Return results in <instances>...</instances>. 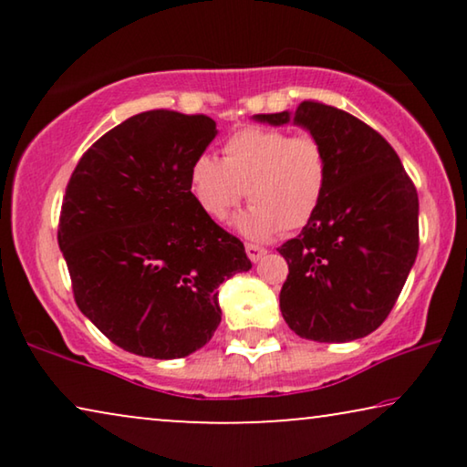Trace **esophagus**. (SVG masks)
I'll return each mask as SVG.
<instances>
[{
	"label": "esophagus",
	"mask_w": 467,
	"mask_h": 467,
	"mask_svg": "<svg viewBox=\"0 0 467 467\" xmlns=\"http://www.w3.org/2000/svg\"><path fill=\"white\" fill-rule=\"evenodd\" d=\"M265 253H267V251H265L264 246H257V244H246V254H248V259L253 261V264H254V261H259L261 257H264Z\"/></svg>",
	"instance_id": "esophagus-1"
}]
</instances>
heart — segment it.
I'll list each match as a JSON object with an SVG mask.
<instances>
[{"label": "heart", "mask_w": 467, "mask_h": 467, "mask_svg": "<svg viewBox=\"0 0 467 467\" xmlns=\"http://www.w3.org/2000/svg\"><path fill=\"white\" fill-rule=\"evenodd\" d=\"M193 159L189 191L203 214L225 221L244 197L253 203L235 225L248 238L265 240L308 225L329 189V155L312 133L291 136L276 127H244L221 149Z\"/></svg>", "instance_id": "obj_1"}]
</instances>
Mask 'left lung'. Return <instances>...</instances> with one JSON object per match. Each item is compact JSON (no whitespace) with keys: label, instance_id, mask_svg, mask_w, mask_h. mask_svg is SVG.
I'll use <instances>...</instances> for the list:
<instances>
[{"label":"left lung","instance_id":"1","mask_svg":"<svg viewBox=\"0 0 467 467\" xmlns=\"http://www.w3.org/2000/svg\"><path fill=\"white\" fill-rule=\"evenodd\" d=\"M254 120H293L321 140L331 165L321 210L278 248L289 264L280 289L286 325L315 342L372 334L398 302L419 253V195L398 152L363 120L321 101Z\"/></svg>","mask_w":467,"mask_h":467}]
</instances>
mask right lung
I'll return each mask as SVG.
<instances>
[{"instance_id":"1","label":"right lung","mask_w":467,"mask_h":467,"mask_svg":"<svg viewBox=\"0 0 467 467\" xmlns=\"http://www.w3.org/2000/svg\"><path fill=\"white\" fill-rule=\"evenodd\" d=\"M214 136L206 114L140 112L104 133L67 182L57 238L74 299L133 355L202 348L221 323L223 280L253 265L189 191L191 163Z\"/></svg>"}]
</instances>
